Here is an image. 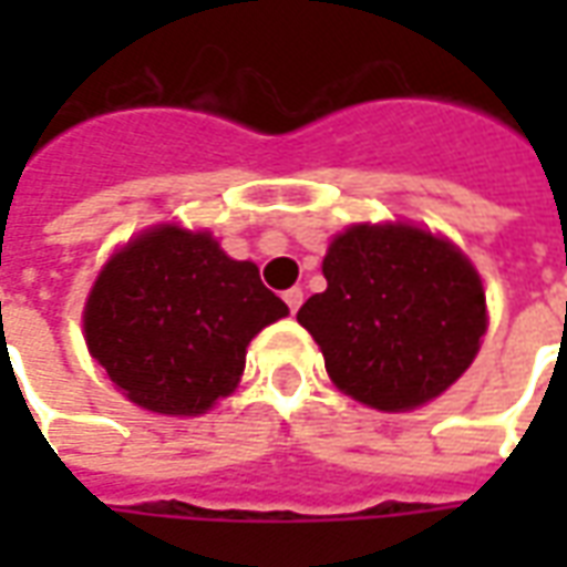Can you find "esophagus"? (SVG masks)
<instances>
[{
    "instance_id": "esophagus-1",
    "label": "esophagus",
    "mask_w": 567,
    "mask_h": 567,
    "mask_svg": "<svg viewBox=\"0 0 567 567\" xmlns=\"http://www.w3.org/2000/svg\"><path fill=\"white\" fill-rule=\"evenodd\" d=\"M282 297H285V303H288V309H291V312H297V309H300V303H303V291H300V288H288Z\"/></svg>"
}]
</instances>
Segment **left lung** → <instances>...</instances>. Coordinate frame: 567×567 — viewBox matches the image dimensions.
Masks as SVG:
<instances>
[{"label": "left lung", "instance_id": "8db88e82", "mask_svg": "<svg viewBox=\"0 0 567 567\" xmlns=\"http://www.w3.org/2000/svg\"><path fill=\"white\" fill-rule=\"evenodd\" d=\"M297 321L340 392L385 413L427 404L471 368L486 333V295L450 239L410 224H352L333 236Z\"/></svg>", "mask_w": 567, "mask_h": 567}]
</instances>
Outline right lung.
<instances>
[{"instance_id": "add662e5", "label": "right lung", "mask_w": 567, "mask_h": 567, "mask_svg": "<svg viewBox=\"0 0 567 567\" xmlns=\"http://www.w3.org/2000/svg\"><path fill=\"white\" fill-rule=\"evenodd\" d=\"M285 316L251 260L227 258L206 230L157 224L96 276L84 337L133 404L197 416L234 392L246 346Z\"/></svg>"}]
</instances>
